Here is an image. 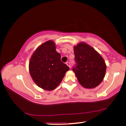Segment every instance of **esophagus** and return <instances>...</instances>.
<instances>
[{"label":"esophagus","mask_w":126,"mask_h":126,"mask_svg":"<svg viewBox=\"0 0 126 126\" xmlns=\"http://www.w3.org/2000/svg\"><path fill=\"white\" fill-rule=\"evenodd\" d=\"M66 64L67 65H68V66L70 68V63L69 62H67V63H66Z\"/></svg>","instance_id":"obj_1"}]
</instances>
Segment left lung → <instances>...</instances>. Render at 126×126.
<instances>
[{"label": "left lung", "mask_w": 126, "mask_h": 126, "mask_svg": "<svg viewBox=\"0 0 126 126\" xmlns=\"http://www.w3.org/2000/svg\"><path fill=\"white\" fill-rule=\"evenodd\" d=\"M76 64L73 67L79 83L86 88H94L102 82L106 65L99 53L84 42L74 46Z\"/></svg>", "instance_id": "obj_1"}]
</instances>
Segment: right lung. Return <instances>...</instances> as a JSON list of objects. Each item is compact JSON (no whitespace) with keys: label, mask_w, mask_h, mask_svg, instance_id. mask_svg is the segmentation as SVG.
<instances>
[{"label":"right lung","mask_w":126,"mask_h":126,"mask_svg":"<svg viewBox=\"0 0 126 126\" xmlns=\"http://www.w3.org/2000/svg\"><path fill=\"white\" fill-rule=\"evenodd\" d=\"M52 41L41 45L34 51L29 62V71L39 87L52 91L60 84L69 68L61 61Z\"/></svg>","instance_id":"right-lung-1"}]
</instances>
